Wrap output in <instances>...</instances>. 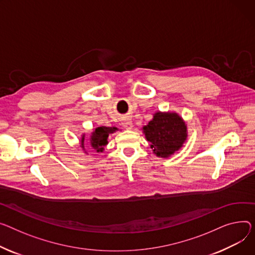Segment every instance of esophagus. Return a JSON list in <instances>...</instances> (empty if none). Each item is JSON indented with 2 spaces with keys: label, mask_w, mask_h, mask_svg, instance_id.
I'll return each instance as SVG.
<instances>
[{
  "label": "esophagus",
  "mask_w": 255,
  "mask_h": 255,
  "mask_svg": "<svg viewBox=\"0 0 255 255\" xmlns=\"http://www.w3.org/2000/svg\"><path fill=\"white\" fill-rule=\"evenodd\" d=\"M122 125L126 128V129H132V127H133V124H132V122H131V120L130 119H124V121H123V123H122Z\"/></svg>",
  "instance_id": "esophagus-1"
}]
</instances>
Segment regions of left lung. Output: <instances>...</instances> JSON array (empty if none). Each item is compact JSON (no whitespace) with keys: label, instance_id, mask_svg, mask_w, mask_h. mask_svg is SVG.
<instances>
[{"label":"left lung","instance_id":"8db88e82","mask_svg":"<svg viewBox=\"0 0 255 255\" xmlns=\"http://www.w3.org/2000/svg\"><path fill=\"white\" fill-rule=\"evenodd\" d=\"M143 132L155 154L163 158L174 154L186 138V126L182 119L174 113H157L143 127Z\"/></svg>","mask_w":255,"mask_h":255}]
</instances>
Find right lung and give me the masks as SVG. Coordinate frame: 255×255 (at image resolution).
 <instances>
[{"mask_svg": "<svg viewBox=\"0 0 255 255\" xmlns=\"http://www.w3.org/2000/svg\"><path fill=\"white\" fill-rule=\"evenodd\" d=\"M117 130L116 127H106L101 126L95 129V131L91 135V146L95 148L97 151H103L104 146L108 143V137L109 135ZM82 146L84 148V137L82 138Z\"/></svg>", "mask_w": 255, "mask_h": 255, "instance_id": "add662e5", "label": "right lung"}]
</instances>
